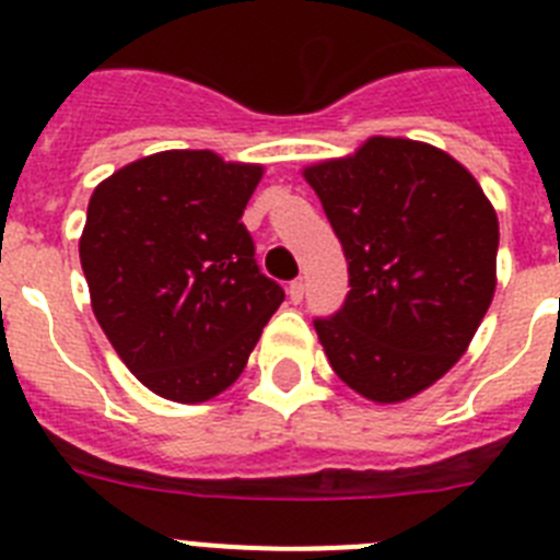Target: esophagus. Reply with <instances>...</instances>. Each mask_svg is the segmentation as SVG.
I'll return each instance as SVG.
<instances>
[{"label": "esophagus", "instance_id": "34e87169", "mask_svg": "<svg viewBox=\"0 0 560 560\" xmlns=\"http://www.w3.org/2000/svg\"><path fill=\"white\" fill-rule=\"evenodd\" d=\"M303 294H305L303 280H291V283H289V300H291V303H303Z\"/></svg>", "mask_w": 560, "mask_h": 560}]
</instances>
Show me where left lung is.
Instances as JSON below:
<instances>
[{
	"label": "left lung",
	"mask_w": 560,
	"mask_h": 560,
	"mask_svg": "<svg viewBox=\"0 0 560 560\" xmlns=\"http://www.w3.org/2000/svg\"><path fill=\"white\" fill-rule=\"evenodd\" d=\"M303 176L348 257V300L314 323L330 368L373 404L415 398L491 308L497 210L468 167L404 137H370Z\"/></svg>",
	"instance_id": "left-lung-1"
}]
</instances>
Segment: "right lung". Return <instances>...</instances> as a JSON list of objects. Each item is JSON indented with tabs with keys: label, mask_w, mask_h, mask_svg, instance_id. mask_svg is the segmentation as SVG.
Returning <instances> with one entry per match:
<instances>
[{
	"label": "right lung",
	"mask_w": 560,
	"mask_h": 560,
	"mask_svg": "<svg viewBox=\"0 0 560 560\" xmlns=\"http://www.w3.org/2000/svg\"><path fill=\"white\" fill-rule=\"evenodd\" d=\"M264 165L160 151L95 187L81 266L103 334L160 398L201 404L244 373L283 289L241 224Z\"/></svg>",
	"instance_id": "1"
}]
</instances>
